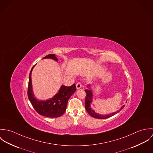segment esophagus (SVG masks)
<instances>
[{
    "instance_id": "obj_1",
    "label": "esophagus",
    "mask_w": 153,
    "mask_h": 153,
    "mask_svg": "<svg viewBox=\"0 0 153 153\" xmlns=\"http://www.w3.org/2000/svg\"><path fill=\"white\" fill-rule=\"evenodd\" d=\"M76 87L77 89H80L82 87V84L81 82H78L76 84Z\"/></svg>"
}]
</instances>
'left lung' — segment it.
I'll return each instance as SVG.
<instances>
[{"label":"left lung","instance_id":"obj_1","mask_svg":"<svg viewBox=\"0 0 153 153\" xmlns=\"http://www.w3.org/2000/svg\"><path fill=\"white\" fill-rule=\"evenodd\" d=\"M90 85H88V88H89V89H85V92H86V97H85V109L87 110L88 113L92 116L94 118H98V119H105V118H108L109 117H111L113 115H114L115 114H117L118 112H119L121 109H123L124 107H125V105H123V107H121V108L119 109L118 111L111 113V114H109L108 115H100L98 113H96L95 112V111L94 109H92L91 107V103H92V98L93 96V94L92 92L91 91V90H90Z\"/></svg>","mask_w":153,"mask_h":153}]
</instances>
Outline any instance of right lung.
Returning a JSON list of instances; mask_svg holds the SVG:
<instances>
[{
	"mask_svg": "<svg viewBox=\"0 0 153 153\" xmlns=\"http://www.w3.org/2000/svg\"><path fill=\"white\" fill-rule=\"evenodd\" d=\"M45 58H50L58 61V58L54 54L48 55L43 58V59ZM35 65L32 67L29 74L27 88L28 98L34 109L39 114L49 118L59 117L65 112L69 98L76 91L75 84H74L70 87L62 85L53 98L46 101H39L34 97L32 87L31 74Z\"/></svg>",
	"mask_w": 153,
	"mask_h": 153,
	"instance_id": "add662e5",
	"label": "right lung"
}]
</instances>
